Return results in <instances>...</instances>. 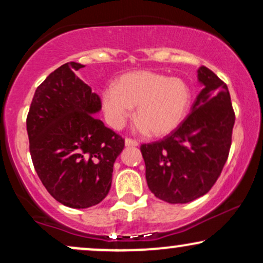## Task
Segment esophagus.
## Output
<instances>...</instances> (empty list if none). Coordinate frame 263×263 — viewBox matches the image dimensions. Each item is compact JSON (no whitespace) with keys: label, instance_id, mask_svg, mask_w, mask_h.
<instances>
[{"label":"esophagus","instance_id":"obj_1","mask_svg":"<svg viewBox=\"0 0 263 263\" xmlns=\"http://www.w3.org/2000/svg\"><path fill=\"white\" fill-rule=\"evenodd\" d=\"M125 146L126 147H137L138 146V142L135 140H131V138H126L125 140Z\"/></svg>","mask_w":263,"mask_h":263}]
</instances>
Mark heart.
Here are the masks:
<instances>
[{
  "mask_svg": "<svg viewBox=\"0 0 263 263\" xmlns=\"http://www.w3.org/2000/svg\"><path fill=\"white\" fill-rule=\"evenodd\" d=\"M101 100L105 117L114 128H122L136 106L138 128L153 136H164L183 121L190 90L179 78L140 70L122 75L116 86L102 91Z\"/></svg>",
  "mask_w": 263,
  "mask_h": 263,
  "instance_id": "b5f03b06",
  "label": "heart"
}]
</instances>
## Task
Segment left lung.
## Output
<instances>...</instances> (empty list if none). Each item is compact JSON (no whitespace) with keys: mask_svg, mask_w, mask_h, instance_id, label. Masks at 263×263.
<instances>
[{"mask_svg":"<svg viewBox=\"0 0 263 263\" xmlns=\"http://www.w3.org/2000/svg\"><path fill=\"white\" fill-rule=\"evenodd\" d=\"M186 119L162 141L142 144L147 185L161 200L185 204L203 197L221 173L231 146L235 114L228 86L206 66Z\"/></svg>","mask_w":263,"mask_h":263,"instance_id":"8db88e82","label":"left lung"}]
</instances>
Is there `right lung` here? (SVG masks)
I'll use <instances>...</instances> for the list:
<instances>
[{"label":"right lung","instance_id":"1","mask_svg":"<svg viewBox=\"0 0 263 263\" xmlns=\"http://www.w3.org/2000/svg\"><path fill=\"white\" fill-rule=\"evenodd\" d=\"M66 63L35 90L27 116L32 162L45 189L74 209L99 204L108 194L114 163L125 147L121 136L93 116L101 100Z\"/></svg>","mask_w":263,"mask_h":263}]
</instances>
